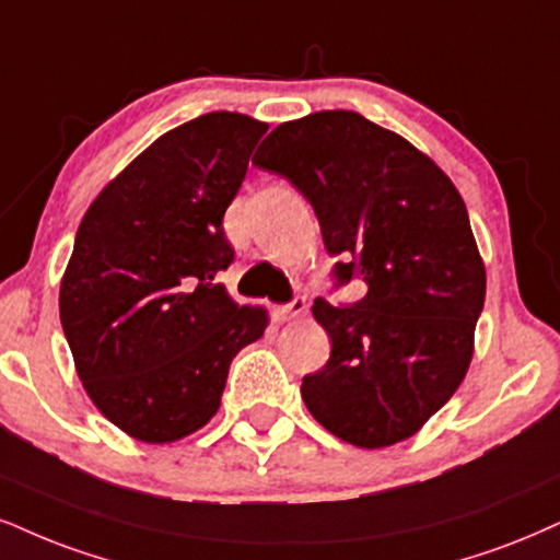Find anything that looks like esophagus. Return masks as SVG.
Returning <instances> with one entry per match:
<instances>
[{
    "instance_id": "1",
    "label": "esophagus",
    "mask_w": 560,
    "mask_h": 560,
    "mask_svg": "<svg viewBox=\"0 0 560 560\" xmlns=\"http://www.w3.org/2000/svg\"><path fill=\"white\" fill-rule=\"evenodd\" d=\"M303 312H306V299H303V295H295L291 303H282V306L275 308V314H278V319L282 322H291Z\"/></svg>"
}]
</instances>
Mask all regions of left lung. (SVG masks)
I'll list each match as a JSON object with an SVG mask.
<instances>
[{
    "instance_id": "8db88e82",
    "label": "left lung",
    "mask_w": 560,
    "mask_h": 560,
    "mask_svg": "<svg viewBox=\"0 0 560 560\" xmlns=\"http://www.w3.org/2000/svg\"><path fill=\"white\" fill-rule=\"evenodd\" d=\"M288 178L319 218L335 291L314 301L332 337L329 361L301 384L303 402L337 439L392 446L457 392L486 301V267L448 176L402 137L355 112L280 124L254 155Z\"/></svg>"
}]
</instances>
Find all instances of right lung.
I'll use <instances>...</instances> for the list:
<instances>
[{"label": "right lung", "instance_id": "right-lung-1", "mask_svg": "<svg viewBox=\"0 0 560 560\" xmlns=\"http://www.w3.org/2000/svg\"><path fill=\"white\" fill-rule=\"evenodd\" d=\"M267 132L215 112L171 129L90 205L59 291V316L95 407L129 436L165 444L218 412L228 369L267 312L238 306L223 215Z\"/></svg>", "mask_w": 560, "mask_h": 560}]
</instances>
